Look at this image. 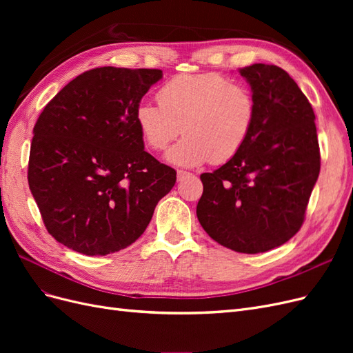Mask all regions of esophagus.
I'll return each instance as SVG.
<instances>
[{
    "mask_svg": "<svg viewBox=\"0 0 353 353\" xmlns=\"http://www.w3.org/2000/svg\"><path fill=\"white\" fill-rule=\"evenodd\" d=\"M191 174L190 172H185V170H178L176 172V179L178 181H183V179H185V178H188Z\"/></svg>",
    "mask_w": 353,
    "mask_h": 353,
    "instance_id": "1",
    "label": "esophagus"
}]
</instances>
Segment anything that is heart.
<instances>
[{
    "mask_svg": "<svg viewBox=\"0 0 353 353\" xmlns=\"http://www.w3.org/2000/svg\"><path fill=\"white\" fill-rule=\"evenodd\" d=\"M157 101L138 103L135 123L152 150L185 134L166 153L176 166L227 162L249 140L256 119L252 92L216 72L178 74L162 85Z\"/></svg>",
    "mask_w": 353,
    "mask_h": 353,
    "instance_id": "1",
    "label": "heart"
}]
</instances>
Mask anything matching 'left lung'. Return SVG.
Segmentation results:
<instances>
[{"mask_svg": "<svg viewBox=\"0 0 353 353\" xmlns=\"http://www.w3.org/2000/svg\"><path fill=\"white\" fill-rule=\"evenodd\" d=\"M239 72L252 88L254 125L236 156L200 175L197 218L221 245L254 254L301 230L321 157L312 105L290 74L263 63Z\"/></svg>", "mask_w": 353, "mask_h": 353, "instance_id": "obj_1", "label": "left lung"}]
</instances>
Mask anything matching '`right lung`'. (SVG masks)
Here are the masks:
<instances>
[{"mask_svg":"<svg viewBox=\"0 0 353 353\" xmlns=\"http://www.w3.org/2000/svg\"><path fill=\"white\" fill-rule=\"evenodd\" d=\"M159 69L104 66L70 81L39 114L28 183L47 231L66 248L104 256L150 223L175 169L144 150L135 108Z\"/></svg>","mask_w":353,"mask_h":353,"instance_id":"right-lung-1","label":"right lung"}]
</instances>
